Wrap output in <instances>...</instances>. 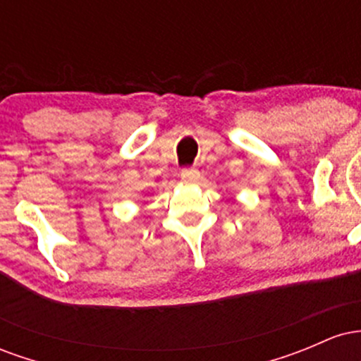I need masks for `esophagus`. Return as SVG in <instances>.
Listing matches in <instances>:
<instances>
[{
	"label": "esophagus",
	"mask_w": 361,
	"mask_h": 361,
	"mask_svg": "<svg viewBox=\"0 0 361 361\" xmlns=\"http://www.w3.org/2000/svg\"><path fill=\"white\" fill-rule=\"evenodd\" d=\"M198 178H200V171L197 168H186L181 171V180L185 183H195V181H198Z\"/></svg>",
	"instance_id": "1"
}]
</instances>
